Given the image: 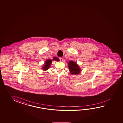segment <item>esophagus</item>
I'll return each mask as SVG.
<instances>
[{
    "instance_id": "34e87169",
    "label": "esophagus",
    "mask_w": 123,
    "mask_h": 123,
    "mask_svg": "<svg viewBox=\"0 0 123 123\" xmlns=\"http://www.w3.org/2000/svg\"><path fill=\"white\" fill-rule=\"evenodd\" d=\"M59 59H60V61H61V62H62V61H63V58H59Z\"/></svg>"
}]
</instances>
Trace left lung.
<instances>
[{
	"instance_id": "8db88e82",
	"label": "left lung",
	"mask_w": 123,
	"mask_h": 123,
	"mask_svg": "<svg viewBox=\"0 0 123 123\" xmlns=\"http://www.w3.org/2000/svg\"><path fill=\"white\" fill-rule=\"evenodd\" d=\"M68 68L70 73L73 75H77L79 74L81 72L80 66L77 63L74 61H70L68 63Z\"/></svg>"
}]
</instances>
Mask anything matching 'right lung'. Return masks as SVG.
Here are the masks:
<instances>
[{"label": "right lung", "mask_w": 123, "mask_h": 123, "mask_svg": "<svg viewBox=\"0 0 123 123\" xmlns=\"http://www.w3.org/2000/svg\"><path fill=\"white\" fill-rule=\"evenodd\" d=\"M53 60H55L57 62L59 61V59L57 57H54L53 58ZM52 60L50 59H48L46 61V62L44 63V65H43L42 67V69L43 70H47L48 69V68L50 67L51 63L52 62Z\"/></svg>", "instance_id": "obj_1"}]
</instances>
